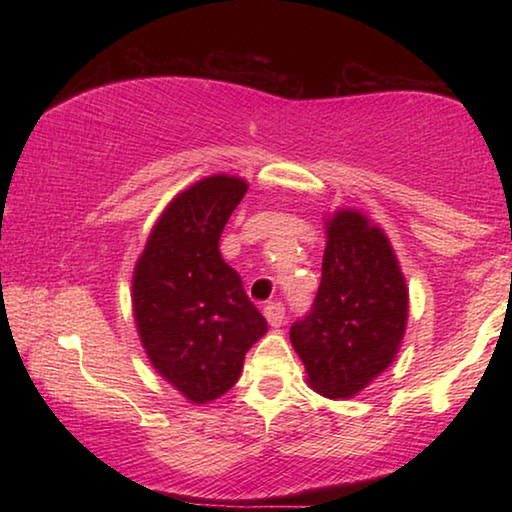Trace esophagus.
Here are the masks:
<instances>
[{"instance_id":"1","label":"esophagus","mask_w":512,"mask_h":512,"mask_svg":"<svg viewBox=\"0 0 512 512\" xmlns=\"http://www.w3.org/2000/svg\"><path fill=\"white\" fill-rule=\"evenodd\" d=\"M264 316L273 327H280L284 323V316H287V309H284L282 302H271V305L264 307Z\"/></svg>"}]
</instances>
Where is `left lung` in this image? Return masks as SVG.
Segmentation results:
<instances>
[{"label":"left lung","instance_id":"8db88e82","mask_svg":"<svg viewBox=\"0 0 512 512\" xmlns=\"http://www.w3.org/2000/svg\"><path fill=\"white\" fill-rule=\"evenodd\" d=\"M409 316L404 275L384 232L354 210L327 223L323 277L291 343L320 395L343 400L395 359Z\"/></svg>","mask_w":512,"mask_h":512}]
</instances>
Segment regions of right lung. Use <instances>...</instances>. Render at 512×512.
I'll list each match as a JSON object with an SVG mask.
<instances>
[{
	"label": "right lung",
	"mask_w": 512,
	"mask_h": 512,
	"mask_svg": "<svg viewBox=\"0 0 512 512\" xmlns=\"http://www.w3.org/2000/svg\"><path fill=\"white\" fill-rule=\"evenodd\" d=\"M248 185L205 178L173 198L133 277V309L146 354L160 375L196 404L237 384L266 318L219 253L221 232Z\"/></svg>",
	"instance_id": "obj_1"
}]
</instances>
